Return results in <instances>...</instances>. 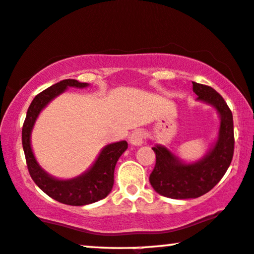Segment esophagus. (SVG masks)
Masks as SVG:
<instances>
[{
    "instance_id": "esophagus-1",
    "label": "esophagus",
    "mask_w": 254,
    "mask_h": 254,
    "mask_svg": "<svg viewBox=\"0 0 254 254\" xmlns=\"http://www.w3.org/2000/svg\"><path fill=\"white\" fill-rule=\"evenodd\" d=\"M144 139H145V134L141 130L133 131V132L131 133L130 137H129L130 144L134 145V146H139V145L143 144Z\"/></svg>"
}]
</instances>
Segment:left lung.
Wrapping results in <instances>:
<instances>
[{"label": "left lung", "instance_id": "8db88e82", "mask_svg": "<svg viewBox=\"0 0 254 254\" xmlns=\"http://www.w3.org/2000/svg\"><path fill=\"white\" fill-rule=\"evenodd\" d=\"M197 101L210 104L221 117L218 137L214 146L198 161L187 164L167 147L155 145V166L150 175V184L158 194L175 200L196 198L211 190L228 171L233 157L232 113L224 99L214 88L192 82Z\"/></svg>", "mask_w": 254, "mask_h": 254}]
</instances>
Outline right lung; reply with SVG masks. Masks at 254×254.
<instances>
[{
  "label": "right lung",
  "mask_w": 254,
  "mask_h": 254,
  "mask_svg": "<svg viewBox=\"0 0 254 254\" xmlns=\"http://www.w3.org/2000/svg\"><path fill=\"white\" fill-rule=\"evenodd\" d=\"M89 84L73 79L63 80L39 93L30 104L22 129V144L29 173L42 190L60 203L68 205H86L94 203L109 194L114 186V172L117 160L127 148L125 140L107 145L89 170L68 180H60L47 174L37 162L31 148L33 125L44 108L68 87L84 88Z\"/></svg>",
  "instance_id": "1"
}]
</instances>
